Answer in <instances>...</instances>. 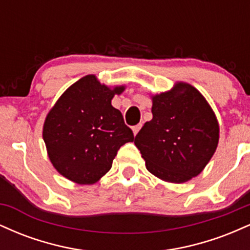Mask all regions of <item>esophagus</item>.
<instances>
[{"label":"esophagus","mask_w":250,"mask_h":250,"mask_svg":"<svg viewBox=\"0 0 250 250\" xmlns=\"http://www.w3.org/2000/svg\"><path fill=\"white\" fill-rule=\"evenodd\" d=\"M141 127H142L141 123H140V125H134V127H133V133H134V135H136L137 133H139V130H140V129H141Z\"/></svg>","instance_id":"obj_1"}]
</instances>
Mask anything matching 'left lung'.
Masks as SVG:
<instances>
[{
  "label": "left lung",
  "instance_id": "8db88e82",
  "mask_svg": "<svg viewBox=\"0 0 250 250\" xmlns=\"http://www.w3.org/2000/svg\"><path fill=\"white\" fill-rule=\"evenodd\" d=\"M153 119L135 136L146 168L167 182L183 183L197 176L219 143L213 109L193 85L177 82L153 96Z\"/></svg>",
  "mask_w": 250,
  "mask_h": 250
}]
</instances>
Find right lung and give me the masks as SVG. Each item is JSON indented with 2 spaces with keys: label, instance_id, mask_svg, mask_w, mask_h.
<instances>
[{
  "label": "right lung",
  "instance_id": "1",
  "mask_svg": "<svg viewBox=\"0 0 250 250\" xmlns=\"http://www.w3.org/2000/svg\"><path fill=\"white\" fill-rule=\"evenodd\" d=\"M125 87L109 88L87 75L70 85L45 117L43 140L60 174L93 185L110 170L117 150L134 141L121 111L111 105Z\"/></svg>",
  "mask_w": 250,
  "mask_h": 250
}]
</instances>
